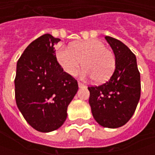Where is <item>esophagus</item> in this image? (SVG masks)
<instances>
[{"label":"esophagus","instance_id":"34e87169","mask_svg":"<svg viewBox=\"0 0 155 155\" xmlns=\"http://www.w3.org/2000/svg\"><path fill=\"white\" fill-rule=\"evenodd\" d=\"M78 87H79V88L85 87V84H83V83H82V82H80V81H78Z\"/></svg>","mask_w":155,"mask_h":155}]
</instances>
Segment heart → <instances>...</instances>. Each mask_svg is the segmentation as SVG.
Wrapping results in <instances>:
<instances>
[{
	"label": "heart",
	"instance_id": "b5f03b06",
	"mask_svg": "<svg viewBox=\"0 0 155 155\" xmlns=\"http://www.w3.org/2000/svg\"><path fill=\"white\" fill-rule=\"evenodd\" d=\"M56 56L66 73L76 74L84 64L85 67L81 72L82 77L93 78L97 83L108 80L116 68L114 53L98 39L78 41L71 46H60L57 50Z\"/></svg>",
	"mask_w": 155,
	"mask_h": 155
}]
</instances>
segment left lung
I'll return each instance as SVG.
<instances>
[{
  "label": "left lung",
  "mask_w": 155,
  "mask_h": 155,
  "mask_svg": "<svg viewBox=\"0 0 155 155\" xmlns=\"http://www.w3.org/2000/svg\"><path fill=\"white\" fill-rule=\"evenodd\" d=\"M116 57L110 80L90 86L89 103L93 117L105 128L122 127L134 115L140 97V78L135 55L120 40L105 36Z\"/></svg>",
  "instance_id": "1"
}]
</instances>
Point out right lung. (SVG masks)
Returning a JSON list of instances; mask_svg holds the SVG:
<instances>
[{
	"instance_id": "right-lung-1",
	"label": "right lung",
	"mask_w": 155,
	"mask_h": 155,
	"mask_svg": "<svg viewBox=\"0 0 155 155\" xmlns=\"http://www.w3.org/2000/svg\"><path fill=\"white\" fill-rule=\"evenodd\" d=\"M59 41L44 34L27 46L17 62L16 104L26 121L39 132L62 126L67 107L78 90V81L57 60L54 45Z\"/></svg>"
}]
</instances>
